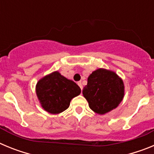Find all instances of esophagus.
I'll list each match as a JSON object with an SVG mask.
<instances>
[{
    "mask_svg": "<svg viewBox=\"0 0 154 154\" xmlns=\"http://www.w3.org/2000/svg\"><path fill=\"white\" fill-rule=\"evenodd\" d=\"M78 85H79V86L80 88H81L82 90V82H79Z\"/></svg>",
    "mask_w": 154,
    "mask_h": 154,
    "instance_id": "1",
    "label": "esophagus"
}]
</instances>
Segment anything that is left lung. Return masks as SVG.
Segmentation results:
<instances>
[{
  "label": "left lung",
  "instance_id": "left-lung-1",
  "mask_svg": "<svg viewBox=\"0 0 154 154\" xmlns=\"http://www.w3.org/2000/svg\"><path fill=\"white\" fill-rule=\"evenodd\" d=\"M124 92L123 79L115 72L106 69L92 72L82 90L89 108L99 115L116 108L123 100Z\"/></svg>",
  "mask_w": 154,
  "mask_h": 154
}]
</instances>
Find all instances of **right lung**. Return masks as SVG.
<instances>
[{"instance_id":"obj_1","label":"right lung","mask_w":154,"mask_h":154,"mask_svg":"<svg viewBox=\"0 0 154 154\" xmlns=\"http://www.w3.org/2000/svg\"><path fill=\"white\" fill-rule=\"evenodd\" d=\"M35 92L44 110L58 114L69 108L71 100L81 93V89L75 82L55 71L38 80Z\"/></svg>"}]
</instances>
